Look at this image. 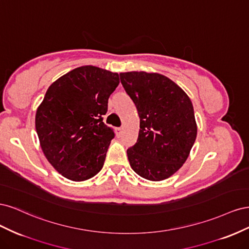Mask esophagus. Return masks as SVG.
<instances>
[{
	"mask_svg": "<svg viewBox=\"0 0 249 249\" xmlns=\"http://www.w3.org/2000/svg\"><path fill=\"white\" fill-rule=\"evenodd\" d=\"M122 134H123V127H117V129H116V135H117V136L118 137L122 136Z\"/></svg>",
	"mask_w": 249,
	"mask_h": 249,
	"instance_id": "esophagus-1",
	"label": "esophagus"
}]
</instances>
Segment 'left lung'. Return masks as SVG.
<instances>
[{
	"mask_svg": "<svg viewBox=\"0 0 249 249\" xmlns=\"http://www.w3.org/2000/svg\"><path fill=\"white\" fill-rule=\"evenodd\" d=\"M137 108V142L126 150L132 169L148 180L166 179L183 166L197 135L193 105L184 90L158 72H120Z\"/></svg>",
	"mask_w": 249,
	"mask_h": 249,
	"instance_id": "8db88e82",
	"label": "left lung"
}]
</instances>
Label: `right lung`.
Returning a JSON list of instances; mask_svg holds the SVG:
<instances>
[{
	"label": "right lung",
	"mask_w": 249,
	"mask_h": 249,
	"mask_svg": "<svg viewBox=\"0 0 249 249\" xmlns=\"http://www.w3.org/2000/svg\"><path fill=\"white\" fill-rule=\"evenodd\" d=\"M117 72L92 65L63 74L48 88L36 110L42 152L59 173L73 182L101 171L114 132L103 122Z\"/></svg>",
	"instance_id": "right-lung-1"
}]
</instances>
